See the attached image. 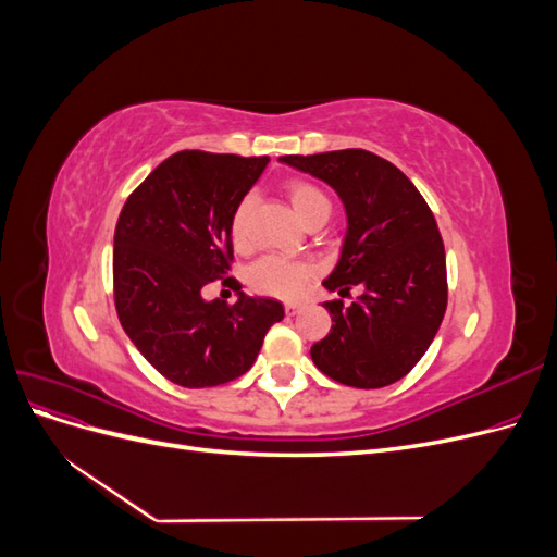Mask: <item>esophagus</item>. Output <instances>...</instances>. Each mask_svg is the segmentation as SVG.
<instances>
[{
    "instance_id": "esophagus-1",
    "label": "esophagus",
    "mask_w": 557,
    "mask_h": 557,
    "mask_svg": "<svg viewBox=\"0 0 557 557\" xmlns=\"http://www.w3.org/2000/svg\"><path fill=\"white\" fill-rule=\"evenodd\" d=\"M299 311H301L299 301H288V305H285V313H288V315H295V313H299Z\"/></svg>"
}]
</instances>
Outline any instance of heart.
I'll return each mask as SVG.
<instances>
[{
  "label": "heart",
  "instance_id": "b5f03b06",
  "mask_svg": "<svg viewBox=\"0 0 557 557\" xmlns=\"http://www.w3.org/2000/svg\"><path fill=\"white\" fill-rule=\"evenodd\" d=\"M290 207L301 223H311L318 215H330V201L320 193L313 183L307 181H290L288 188ZM248 211L250 199H242L239 207L234 209L230 221V234L234 246H246L248 242ZM313 278V269L305 262H290L278 258H264L252 264L250 269V285L264 295H274L283 299H295L307 293Z\"/></svg>",
  "mask_w": 557,
  "mask_h": 557
}]
</instances>
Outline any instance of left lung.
I'll return each instance as SVG.
<instances>
[{"label":"left lung","mask_w":557,"mask_h":557,"mask_svg":"<svg viewBox=\"0 0 557 557\" xmlns=\"http://www.w3.org/2000/svg\"><path fill=\"white\" fill-rule=\"evenodd\" d=\"M278 162L327 183L346 211L342 256L323 281L352 305L325 301L332 330L311 346L313 364L362 391L407 376L425 356L446 313V252L423 195L395 164L362 148Z\"/></svg>","instance_id":"left-lung-1"}]
</instances>
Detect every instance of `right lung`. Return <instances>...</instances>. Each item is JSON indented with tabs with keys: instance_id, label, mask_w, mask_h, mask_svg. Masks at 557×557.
Listing matches in <instances>:
<instances>
[{
	"instance_id": "1",
	"label": "right lung",
	"mask_w": 557,
	"mask_h": 557,
	"mask_svg": "<svg viewBox=\"0 0 557 557\" xmlns=\"http://www.w3.org/2000/svg\"><path fill=\"white\" fill-rule=\"evenodd\" d=\"M267 162V156L183 150L146 176L117 218V318L141 356L176 385L239 379L256 362L269 327L285 315L281 301L269 297L239 293L230 307L201 297L207 283L230 272L232 213Z\"/></svg>"
}]
</instances>
